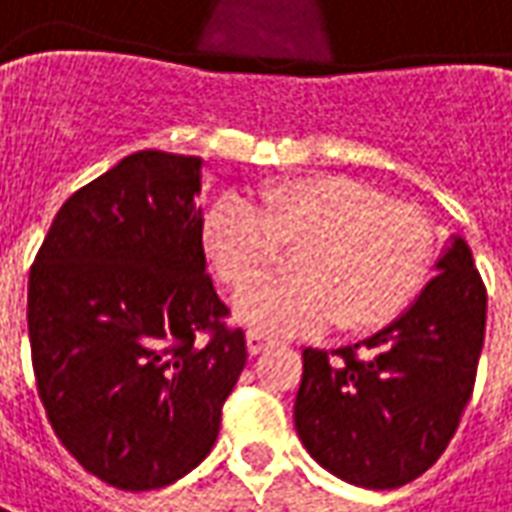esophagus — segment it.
I'll list each match as a JSON object with an SVG mask.
<instances>
[{
    "label": "esophagus",
    "instance_id": "esophagus-1",
    "mask_svg": "<svg viewBox=\"0 0 512 512\" xmlns=\"http://www.w3.org/2000/svg\"><path fill=\"white\" fill-rule=\"evenodd\" d=\"M248 351L256 357V354H262L264 348H270V345L276 343L273 337H267V334H262V331H248Z\"/></svg>",
    "mask_w": 512,
    "mask_h": 512
}]
</instances>
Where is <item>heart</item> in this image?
Here are the masks:
<instances>
[{"mask_svg": "<svg viewBox=\"0 0 512 512\" xmlns=\"http://www.w3.org/2000/svg\"><path fill=\"white\" fill-rule=\"evenodd\" d=\"M432 248L421 211L340 175L267 183L250 206L228 197L206 220V253L231 292L259 284L281 250H298L295 281L264 284L236 301V317L267 334L331 323L345 334L384 329L424 287Z\"/></svg>", "mask_w": 512, "mask_h": 512, "instance_id": "heart-1", "label": "heart"}]
</instances>
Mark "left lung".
Returning <instances> with one entry per match:
<instances>
[{
    "label": "left lung",
    "mask_w": 512,
    "mask_h": 512,
    "mask_svg": "<svg viewBox=\"0 0 512 512\" xmlns=\"http://www.w3.org/2000/svg\"><path fill=\"white\" fill-rule=\"evenodd\" d=\"M387 329L337 351H303L295 429L334 477L390 491L438 463L474 393L488 292L463 236Z\"/></svg>",
    "instance_id": "obj_1"
}]
</instances>
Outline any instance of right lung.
Masks as SVG:
<instances>
[{
  "label": "right lung",
  "instance_id": "1",
  "mask_svg": "<svg viewBox=\"0 0 512 512\" xmlns=\"http://www.w3.org/2000/svg\"><path fill=\"white\" fill-rule=\"evenodd\" d=\"M200 189L197 155H128L63 203L30 270L49 424L119 491L164 488L206 460L248 359L206 273Z\"/></svg>",
  "mask_w": 512,
  "mask_h": 512
}]
</instances>
